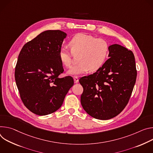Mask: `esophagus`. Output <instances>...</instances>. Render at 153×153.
<instances>
[{
    "label": "esophagus",
    "mask_w": 153,
    "mask_h": 153,
    "mask_svg": "<svg viewBox=\"0 0 153 153\" xmlns=\"http://www.w3.org/2000/svg\"><path fill=\"white\" fill-rule=\"evenodd\" d=\"M74 81H75V83H77V82L79 81V79H78V76H75L74 77Z\"/></svg>",
    "instance_id": "obj_1"
}]
</instances>
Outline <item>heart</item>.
<instances>
[{
    "label": "heart",
    "mask_w": 153,
    "mask_h": 153,
    "mask_svg": "<svg viewBox=\"0 0 153 153\" xmlns=\"http://www.w3.org/2000/svg\"><path fill=\"white\" fill-rule=\"evenodd\" d=\"M71 52L65 47L59 50V59L63 65L69 67L73 55H78V64L68 71L69 75H80L88 71L95 72L103 66L109 53V43L101 38H96L84 33H78L69 42Z\"/></svg>",
    "instance_id": "obj_1"
}]
</instances>
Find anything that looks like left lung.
Instances as JSON below:
<instances>
[{"mask_svg":"<svg viewBox=\"0 0 153 153\" xmlns=\"http://www.w3.org/2000/svg\"><path fill=\"white\" fill-rule=\"evenodd\" d=\"M109 58L94 74L79 80L83 88L81 103L89 115L108 120L127 105L137 78L132 51L118 44L109 46Z\"/></svg>","mask_w":153,"mask_h":153,"instance_id":"obj_1","label":"left lung"}]
</instances>
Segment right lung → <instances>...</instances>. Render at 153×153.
Masks as SVG:
<instances>
[{
  "label": "right lung",
  "instance_id": "obj_1",
  "mask_svg": "<svg viewBox=\"0 0 153 153\" xmlns=\"http://www.w3.org/2000/svg\"><path fill=\"white\" fill-rule=\"evenodd\" d=\"M67 34L47 30L27 42L21 49L14 76L25 107L38 115L56 111L74 84L70 76L59 78L64 72L59 50Z\"/></svg>",
  "mask_w": 153,
  "mask_h": 153
}]
</instances>
